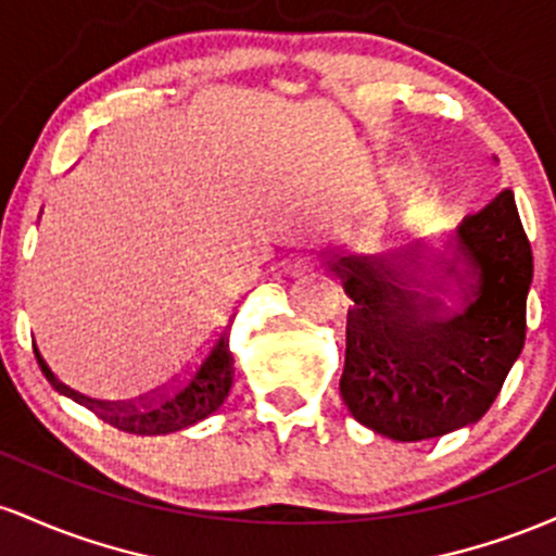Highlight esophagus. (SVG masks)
<instances>
[{
	"label": "esophagus",
	"instance_id": "1",
	"mask_svg": "<svg viewBox=\"0 0 556 556\" xmlns=\"http://www.w3.org/2000/svg\"><path fill=\"white\" fill-rule=\"evenodd\" d=\"M318 261L311 258V256H303V258H295L290 266H287V271L292 274V277H300V274H308V271H316Z\"/></svg>",
	"mask_w": 556,
	"mask_h": 556
}]
</instances>
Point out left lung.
I'll list each match as a JSON object with an SVG mask.
<instances>
[{
    "label": "left lung",
    "mask_w": 556,
    "mask_h": 556,
    "mask_svg": "<svg viewBox=\"0 0 556 556\" xmlns=\"http://www.w3.org/2000/svg\"><path fill=\"white\" fill-rule=\"evenodd\" d=\"M446 251L342 256L348 311L340 392L350 416L394 442L476 424L526 342L531 242L513 190L465 216Z\"/></svg>",
    "instance_id": "8db88e82"
}]
</instances>
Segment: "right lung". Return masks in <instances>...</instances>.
<instances>
[{"instance_id":"add662e5","label":"right lung","mask_w":556,"mask_h":556,"mask_svg":"<svg viewBox=\"0 0 556 556\" xmlns=\"http://www.w3.org/2000/svg\"><path fill=\"white\" fill-rule=\"evenodd\" d=\"M235 314L227 318V324L222 327V334L208 344L206 353L201 355V361L190 368L188 376H182L177 384H172L162 392L151 394L138 402H127V405H114V402L104 400H88L83 394L73 392V389L60 384L56 376L49 371L47 361L41 358L38 348L34 344V353L38 366H41L43 376L52 384L56 392L73 397L80 405H86L88 410L96 413L104 424L114 426L117 431L136 433V437H164V433H175L195 426L198 420L208 418L222 407V402L227 400L229 389H232V376H235V358L229 353V329H232Z\"/></svg>"}]
</instances>
